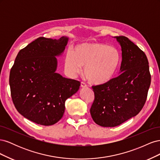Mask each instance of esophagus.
Wrapping results in <instances>:
<instances>
[{"label": "esophagus", "mask_w": 160, "mask_h": 160, "mask_svg": "<svg viewBox=\"0 0 160 160\" xmlns=\"http://www.w3.org/2000/svg\"><path fill=\"white\" fill-rule=\"evenodd\" d=\"M81 88H88V85H87L85 83H83V82H81Z\"/></svg>", "instance_id": "34e87169"}]
</instances>
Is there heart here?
Returning <instances> with one entry per match:
<instances>
[{
  "instance_id": "b5f03b06",
  "label": "heart",
  "mask_w": 160,
  "mask_h": 160,
  "mask_svg": "<svg viewBox=\"0 0 160 160\" xmlns=\"http://www.w3.org/2000/svg\"><path fill=\"white\" fill-rule=\"evenodd\" d=\"M119 51L100 42L83 43L67 52L65 69L75 77L84 67V75L91 83L102 85L113 78L120 63Z\"/></svg>"
}]
</instances>
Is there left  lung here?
<instances>
[{
    "mask_svg": "<svg viewBox=\"0 0 160 160\" xmlns=\"http://www.w3.org/2000/svg\"><path fill=\"white\" fill-rule=\"evenodd\" d=\"M122 47L119 75L105 84L93 86L95 99L90 113L102 127H115L137 115L146 103L151 83L148 58L124 36L115 37Z\"/></svg>",
    "mask_w": 160,
    "mask_h": 160,
    "instance_id": "left-lung-1",
    "label": "left lung"
}]
</instances>
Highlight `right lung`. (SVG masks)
<instances>
[{
	"label": "right lung",
	"instance_id": "1",
	"mask_svg": "<svg viewBox=\"0 0 160 160\" xmlns=\"http://www.w3.org/2000/svg\"><path fill=\"white\" fill-rule=\"evenodd\" d=\"M69 38L39 37L18 52L11 69L9 85L18 113L31 122L51 125L62 118L65 101L76 93L80 82L56 72L57 59Z\"/></svg>",
	"mask_w": 160,
	"mask_h": 160
}]
</instances>
